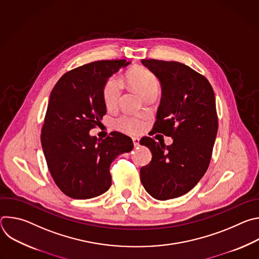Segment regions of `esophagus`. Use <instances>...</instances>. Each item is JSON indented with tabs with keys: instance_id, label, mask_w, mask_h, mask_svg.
I'll use <instances>...</instances> for the list:
<instances>
[{
	"instance_id": "esophagus-1",
	"label": "esophagus",
	"mask_w": 259,
	"mask_h": 259,
	"mask_svg": "<svg viewBox=\"0 0 259 259\" xmlns=\"http://www.w3.org/2000/svg\"><path fill=\"white\" fill-rule=\"evenodd\" d=\"M132 141H133V144H134L135 147L139 145V138H138V137H133V138H132Z\"/></svg>"
}]
</instances>
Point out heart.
Listing matches in <instances>:
<instances>
[{
	"instance_id": "b5f03b06",
	"label": "heart",
	"mask_w": 259,
	"mask_h": 259,
	"mask_svg": "<svg viewBox=\"0 0 259 259\" xmlns=\"http://www.w3.org/2000/svg\"><path fill=\"white\" fill-rule=\"evenodd\" d=\"M126 80L128 84L133 87L141 96L145 97L151 93H158L159 81L149 71L142 67H136L130 70ZM122 92V86L118 79L115 77L109 78L103 85L102 97L106 107H114L117 105ZM118 127L128 133H138L143 128V123L135 118L122 117L118 120Z\"/></svg>"
}]
</instances>
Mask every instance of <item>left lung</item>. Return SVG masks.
Here are the masks:
<instances>
[{"label": "left lung", "mask_w": 259, "mask_h": 259, "mask_svg": "<svg viewBox=\"0 0 259 259\" xmlns=\"http://www.w3.org/2000/svg\"><path fill=\"white\" fill-rule=\"evenodd\" d=\"M141 62L162 86L152 135L171 136L173 143L166 146L147 136L140 140L153 154L150 164L140 169V180L153 198L165 201L190 192L209 167L218 129L215 95L209 81L186 64Z\"/></svg>", "instance_id": "1"}]
</instances>
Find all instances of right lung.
Returning <instances> with one entry per match:
<instances>
[{
  "label": "right lung",
  "mask_w": 259,
  "mask_h": 259,
  "mask_svg": "<svg viewBox=\"0 0 259 259\" xmlns=\"http://www.w3.org/2000/svg\"><path fill=\"white\" fill-rule=\"evenodd\" d=\"M130 62L99 60L73 68L51 91L41 142L50 174L72 199H91L112 186L109 166L133 149L130 137L112 132L105 139L90 136L106 113L102 89L107 79Z\"/></svg>",
  "instance_id": "add662e5"
}]
</instances>
